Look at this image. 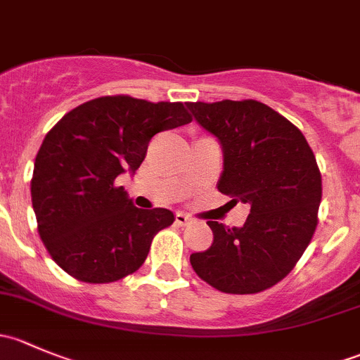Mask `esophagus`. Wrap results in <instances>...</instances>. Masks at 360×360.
Wrapping results in <instances>:
<instances>
[{
  "label": "esophagus",
  "instance_id": "34e87169",
  "mask_svg": "<svg viewBox=\"0 0 360 360\" xmlns=\"http://www.w3.org/2000/svg\"><path fill=\"white\" fill-rule=\"evenodd\" d=\"M176 223L179 224V226H186L188 223H191V217L186 216V214H183V212H177L176 214Z\"/></svg>",
  "mask_w": 360,
  "mask_h": 360
}]
</instances>
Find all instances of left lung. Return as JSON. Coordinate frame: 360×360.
<instances>
[{"instance_id": "left-lung-1", "label": "left lung", "mask_w": 360, "mask_h": 360, "mask_svg": "<svg viewBox=\"0 0 360 360\" xmlns=\"http://www.w3.org/2000/svg\"><path fill=\"white\" fill-rule=\"evenodd\" d=\"M223 146L217 190L250 207L244 226L207 221L212 245L193 252L198 277L217 291L254 294L296 266L317 228L321 170L297 127L259 101L186 103Z\"/></svg>"}]
</instances>
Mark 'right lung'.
I'll return each mask as SVG.
<instances>
[{"label":"right lung","instance_id":"right-lung-1","mask_svg":"<svg viewBox=\"0 0 360 360\" xmlns=\"http://www.w3.org/2000/svg\"><path fill=\"white\" fill-rule=\"evenodd\" d=\"M183 103L97 97L71 110L43 139L31 198L38 233L71 277L110 284L139 270L169 209H137L116 177L136 172L155 134L191 122Z\"/></svg>","mask_w":360,"mask_h":360}]
</instances>
